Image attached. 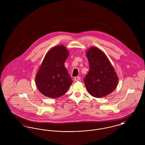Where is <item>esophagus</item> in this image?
Listing matches in <instances>:
<instances>
[{
    "instance_id": "1",
    "label": "esophagus",
    "mask_w": 145,
    "mask_h": 145,
    "mask_svg": "<svg viewBox=\"0 0 145 145\" xmlns=\"http://www.w3.org/2000/svg\"><path fill=\"white\" fill-rule=\"evenodd\" d=\"M80 76H76L74 78V81H76V82H78V81H79V80H80Z\"/></svg>"
}]
</instances>
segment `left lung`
Masks as SVG:
<instances>
[{
	"label": "left lung",
	"mask_w": 145,
	"mask_h": 145,
	"mask_svg": "<svg viewBox=\"0 0 145 145\" xmlns=\"http://www.w3.org/2000/svg\"><path fill=\"white\" fill-rule=\"evenodd\" d=\"M90 70L84 81L92 96L101 98L114 91L118 78L109 59L100 49L92 47L86 52Z\"/></svg>",
	"instance_id": "left-lung-1"
}]
</instances>
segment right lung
I'll use <instances>...</instances> for the list:
<instances>
[{
    "label": "right lung",
    "mask_w": 145,
    "mask_h": 145,
    "mask_svg": "<svg viewBox=\"0 0 145 145\" xmlns=\"http://www.w3.org/2000/svg\"><path fill=\"white\" fill-rule=\"evenodd\" d=\"M69 52L64 46L50 49L42 62L35 83L39 91L45 96L57 98L66 93L73 83L65 66Z\"/></svg>",
    "instance_id": "right-lung-1"
}]
</instances>
